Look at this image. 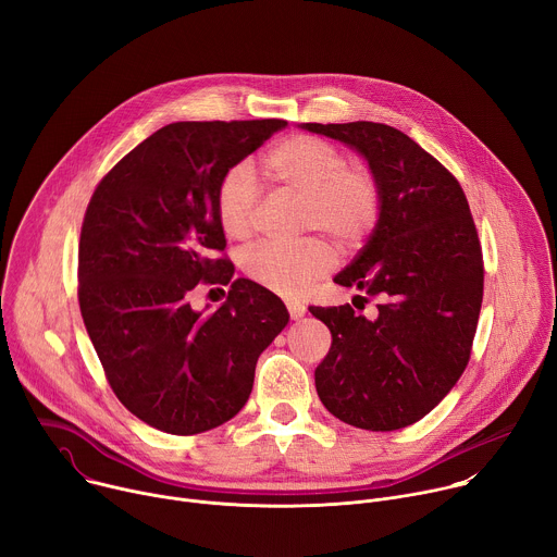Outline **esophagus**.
<instances>
[{
    "instance_id": "1",
    "label": "esophagus",
    "mask_w": 557,
    "mask_h": 557,
    "mask_svg": "<svg viewBox=\"0 0 557 557\" xmlns=\"http://www.w3.org/2000/svg\"><path fill=\"white\" fill-rule=\"evenodd\" d=\"M286 308H288V314H290V320H293V322L301 320V317L306 314V308H304L301 304H295V301H286Z\"/></svg>"
}]
</instances>
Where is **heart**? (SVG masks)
Segmentation results:
<instances>
[{
  "instance_id": "obj_1",
  "label": "heart",
  "mask_w": 557,
  "mask_h": 557,
  "mask_svg": "<svg viewBox=\"0 0 557 557\" xmlns=\"http://www.w3.org/2000/svg\"><path fill=\"white\" fill-rule=\"evenodd\" d=\"M267 176L284 191L304 198V228H320L350 245L372 228L379 189L370 174L350 170L346 156L331 143L295 136L275 145L264 158ZM258 181L247 165L231 168L215 194V213L228 237H247L258 207ZM331 251L317 240L295 247L260 243L243 253V269L258 286L284 297L299 295L331 269Z\"/></svg>"
}]
</instances>
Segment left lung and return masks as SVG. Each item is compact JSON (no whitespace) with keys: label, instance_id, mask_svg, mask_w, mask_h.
<instances>
[{"label":"left lung","instance_id":"1","mask_svg":"<svg viewBox=\"0 0 557 557\" xmlns=\"http://www.w3.org/2000/svg\"><path fill=\"white\" fill-rule=\"evenodd\" d=\"M299 127L355 149L379 189L372 233L335 275L337 284L374 297L376 312L368 320L350 304L310 308L333 335L314 370L317 394L348 425L408 428L456 385L479 324L483 253L467 198L434 156L389 125Z\"/></svg>","mask_w":557,"mask_h":557}]
</instances>
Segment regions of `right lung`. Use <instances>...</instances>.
<instances>
[{"label":"right lung","mask_w":557,"mask_h":557,"mask_svg":"<svg viewBox=\"0 0 557 557\" xmlns=\"http://www.w3.org/2000/svg\"><path fill=\"white\" fill-rule=\"evenodd\" d=\"M280 119L181 121L136 145L97 187L78 243V306L119 401L168 434L213 430L245 408L258 357L288 324L280 297L235 280L211 314L198 284H228L213 260L226 240L215 213L222 176Z\"/></svg>","instance_id":"1"}]
</instances>
